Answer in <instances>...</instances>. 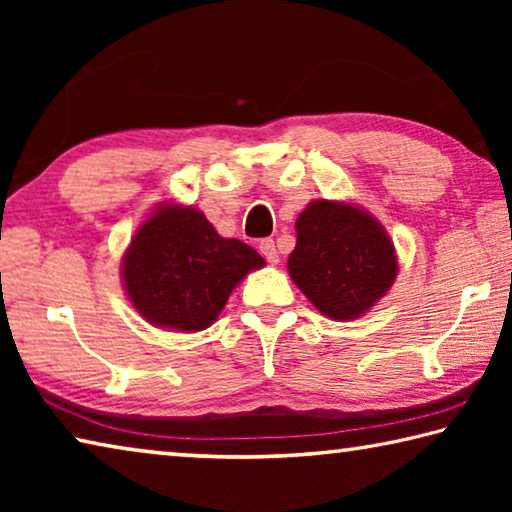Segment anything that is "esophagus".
Instances as JSON below:
<instances>
[{
  "label": "esophagus",
  "mask_w": 512,
  "mask_h": 512,
  "mask_svg": "<svg viewBox=\"0 0 512 512\" xmlns=\"http://www.w3.org/2000/svg\"><path fill=\"white\" fill-rule=\"evenodd\" d=\"M259 253L264 255V259L268 264H277V259H280V255H277V248H275V241L273 239H262L259 241Z\"/></svg>",
  "instance_id": "1"
}]
</instances>
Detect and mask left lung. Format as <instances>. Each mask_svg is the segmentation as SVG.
<instances>
[{
    "instance_id": "obj_1",
    "label": "left lung",
    "mask_w": 512,
    "mask_h": 512,
    "mask_svg": "<svg viewBox=\"0 0 512 512\" xmlns=\"http://www.w3.org/2000/svg\"><path fill=\"white\" fill-rule=\"evenodd\" d=\"M296 232L291 280L325 316L359 318L391 289L397 275L393 241L359 207L314 201L298 216Z\"/></svg>"
}]
</instances>
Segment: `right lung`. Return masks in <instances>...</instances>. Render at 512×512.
Wrapping results in <instances>:
<instances>
[{
	"mask_svg": "<svg viewBox=\"0 0 512 512\" xmlns=\"http://www.w3.org/2000/svg\"><path fill=\"white\" fill-rule=\"evenodd\" d=\"M264 266L255 248L223 239L194 207H160L124 255L133 307L153 325L198 332L221 314L244 275Z\"/></svg>",
	"mask_w": 512,
	"mask_h": 512,
	"instance_id": "right-lung-1",
	"label": "right lung"
}]
</instances>
